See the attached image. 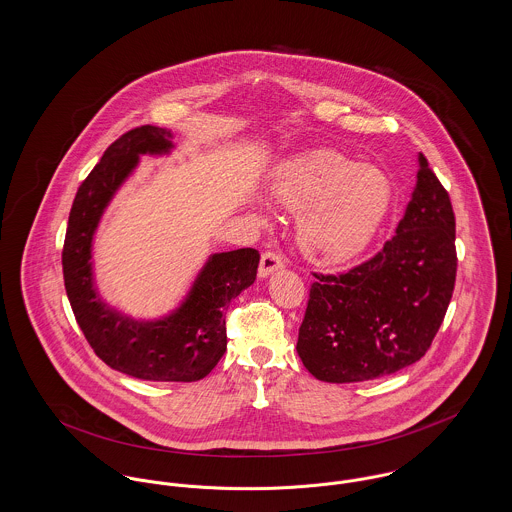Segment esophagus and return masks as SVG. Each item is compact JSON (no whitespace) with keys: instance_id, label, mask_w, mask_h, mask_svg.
Instances as JSON below:
<instances>
[{"instance_id":"esophagus-1","label":"esophagus","mask_w":512,"mask_h":512,"mask_svg":"<svg viewBox=\"0 0 512 512\" xmlns=\"http://www.w3.org/2000/svg\"><path fill=\"white\" fill-rule=\"evenodd\" d=\"M284 267V257L276 251H265L259 265V276H269L274 271H280Z\"/></svg>"}]
</instances>
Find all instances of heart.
Listing matches in <instances>:
<instances>
[{"mask_svg":"<svg viewBox=\"0 0 512 512\" xmlns=\"http://www.w3.org/2000/svg\"><path fill=\"white\" fill-rule=\"evenodd\" d=\"M272 199L300 212L303 249L325 263H344L373 241L391 211L392 181L373 164L336 152H315L280 164L271 180Z\"/></svg>","mask_w":512,"mask_h":512,"instance_id":"1","label":"heart"}]
</instances>
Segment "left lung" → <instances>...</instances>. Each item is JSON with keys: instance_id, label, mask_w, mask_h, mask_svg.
Segmentation results:
<instances>
[{"instance_id": "left-lung-1", "label": "left lung", "mask_w": 512, "mask_h": 512, "mask_svg": "<svg viewBox=\"0 0 512 512\" xmlns=\"http://www.w3.org/2000/svg\"><path fill=\"white\" fill-rule=\"evenodd\" d=\"M416 189L396 234L342 274H317L298 336L305 369L325 383H360L421 360L456 280L454 212L420 152Z\"/></svg>"}]
</instances>
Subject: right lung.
<instances>
[{"instance_id":"right-lung-1","label":"right lung","mask_w":512,"mask_h":512,"mask_svg":"<svg viewBox=\"0 0 512 512\" xmlns=\"http://www.w3.org/2000/svg\"><path fill=\"white\" fill-rule=\"evenodd\" d=\"M172 133L141 125L116 139L81 183L61 251L65 292L94 354L143 381L191 383L207 377L226 352V307L257 278L259 251L214 253L180 307L158 321H133L98 298L92 282V236L100 216L139 154H166Z\"/></svg>"}]
</instances>
